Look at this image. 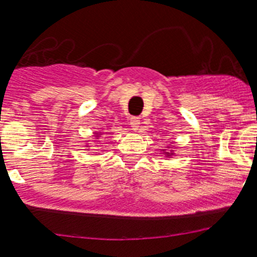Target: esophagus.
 Returning a JSON list of instances; mask_svg holds the SVG:
<instances>
[{"label": "esophagus", "mask_w": 257, "mask_h": 257, "mask_svg": "<svg viewBox=\"0 0 257 257\" xmlns=\"http://www.w3.org/2000/svg\"><path fill=\"white\" fill-rule=\"evenodd\" d=\"M130 126L134 131L139 130V127H141V118H138V116L130 118Z\"/></svg>", "instance_id": "1"}]
</instances>
